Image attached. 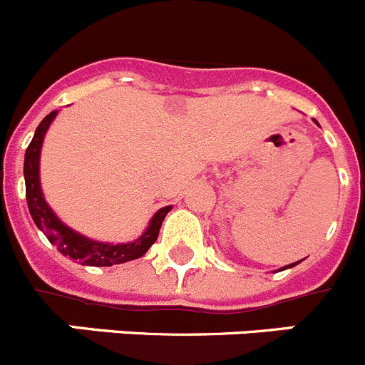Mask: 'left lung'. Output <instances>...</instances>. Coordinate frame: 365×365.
Here are the masks:
<instances>
[{
  "instance_id": "8db88e82",
  "label": "left lung",
  "mask_w": 365,
  "mask_h": 365,
  "mask_svg": "<svg viewBox=\"0 0 365 365\" xmlns=\"http://www.w3.org/2000/svg\"><path fill=\"white\" fill-rule=\"evenodd\" d=\"M315 121V120H314ZM315 123H317V121H315ZM319 125V123H317ZM299 262H301V259H299ZM299 262H296V263H290V265H284V267H281V269H277V270H287V269H292V267H296L297 265V263H299Z\"/></svg>"
}]
</instances>
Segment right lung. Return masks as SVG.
I'll return each instance as SVG.
<instances>
[{
    "label": "right lung",
    "mask_w": 365,
    "mask_h": 365,
    "mask_svg": "<svg viewBox=\"0 0 365 365\" xmlns=\"http://www.w3.org/2000/svg\"><path fill=\"white\" fill-rule=\"evenodd\" d=\"M58 110H51L46 118L36 128L32 141H30L26 154H24V186H26V204H29L30 215L37 227L46 235L48 240L53 245H57L58 251L68 258L75 259L76 263L89 267H110L120 265V263L138 259L152 247L159 237V229H161L163 220L166 213L172 210V206H165L159 211H155L154 217L148 222L147 229L140 238L127 244H109V242H96L91 238L84 237L81 232H76L69 225H66L57 215L53 213L48 206L46 199L43 195L41 188V175H39V161H41V148H43L44 136H46L48 128Z\"/></svg>",
    "instance_id": "add662e5"
}]
</instances>
